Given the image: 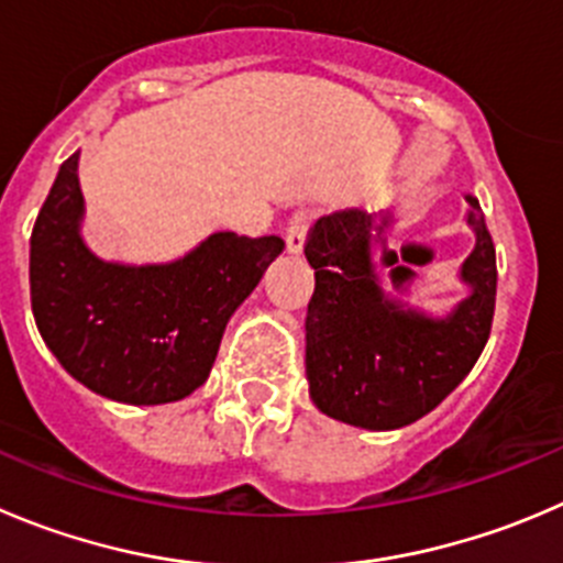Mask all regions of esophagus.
Instances as JSON below:
<instances>
[{
  "label": "esophagus",
  "instance_id": "esophagus-1",
  "mask_svg": "<svg viewBox=\"0 0 563 563\" xmlns=\"http://www.w3.org/2000/svg\"><path fill=\"white\" fill-rule=\"evenodd\" d=\"M309 227H312V216L309 212H296V218L287 227V254H301L309 238Z\"/></svg>",
  "mask_w": 563,
  "mask_h": 563
}]
</instances>
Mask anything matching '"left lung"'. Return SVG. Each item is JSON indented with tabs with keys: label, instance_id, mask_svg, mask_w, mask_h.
I'll return each instance as SVG.
<instances>
[{
	"label": "left lung",
	"instance_id": "left-lung-1",
	"mask_svg": "<svg viewBox=\"0 0 563 563\" xmlns=\"http://www.w3.org/2000/svg\"><path fill=\"white\" fill-rule=\"evenodd\" d=\"M467 201L475 249L459 282L467 296L448 314H428L384 287L376 245L387 243L395 212L323 216L307 262L314 292L307 309L309 398L323 415L367 431H393L437 409L478 362L495 314V245L478 198Z\"/></svg>",
	"mask_w": 563,
	"mask_h": 563
}]
</instances>
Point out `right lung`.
<instances>
[{
	"label": "right lung",
	"instance_id": "add662e5",
	"mask_svg": "<svg viewBox=\"0 0 563 563\" xmlns=\"http://www.w3.org/2000/svg\"><path fill=\"white\" fill-rule=\"evenodd\" d=\"M79 152L57 170L30 238L35 325L68 376L101 398L174 404L207 382L229 318L282 254V238L216 232L174 262L126 265L82 238Z\"/></svg>",
	"mask_w": 563,
	"mask_h": 563
}]
</instances>
